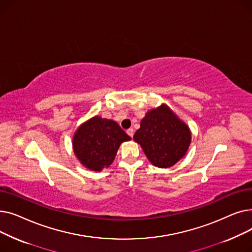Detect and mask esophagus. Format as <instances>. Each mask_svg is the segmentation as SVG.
Masks as SVG:
<instances>
[{"label": "esophagus", "instance_id": "esophagus-1", "mask_svg": "<svg viewBox=\"0 0 252 252\" xmlns=\"http://www.w3.org/2000/svg\"><path fill=\"white\" fill-rule=\"evenodd\" d=\"M126 134H127L130 138H133V136H134V128H128V129L126 130Z\"/></svg>", "mask_w": 252, "mask_h": 252}]
</instances>
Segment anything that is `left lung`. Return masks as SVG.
<instances>
[{
    "mask_svg": "<svg viewBox=\"0 0 252 252\" xmlns=\"http://www.w3.org/2000/svg\"><path fill=\"white\" fill-rule=\"evenodd\" d=\"M191 140L190 127L164 103L146 112L134 135V141L141 145L148 160L159 168H168L180 161Z\"/></svg>",
    "mask_w": 252,
    "mask_h": 252,
    "instance_id": "obj_1",
    "label": "left lung"
}]
</instances>
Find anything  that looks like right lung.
<instances>
[{"label":"right lung","mask_w":252,"mask_h":252,"mask_svg":"<svg viewBox=\"0 0 252 252\" xmlns=\"http://www.w3.org/2000/svg\"><path fill=\"white\" fill-rule=\"evenodd\" d=\"M129 140L130 137L116 122L96 115L76 128L72 149L82 165L101 171L113 162L121 144Z\"/></svg>","instance_id":"1"}]
</instances>
